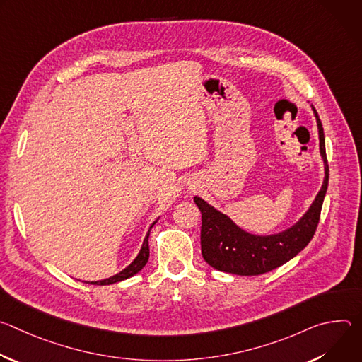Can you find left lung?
Here are the masks:
<instances>
[{"instance_id": "1", "label": "left lung", "mask_w": 362, "mask_h": 362, "mask_svg": "<svg viewBox=\"0 0 362 362\" xmlns=\"http://www.w3.org/2000/svg\"><path fill=\"white\" fill-rule=\"evenodd\" d=\"M313 112L318 124L325 177L315 200L295 225L274 235H253L239 228L228 215L202 197L194 196L193 200L202 214V256L212 268L242 276L262 275L291 261L311 242L320 222L329 177L322 123L315 107Z\"/></svg>"}]
</instances>
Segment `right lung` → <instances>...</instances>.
Here are the masks:
<instances>
[{
  "instance_id": "right-lung-1",
  "label": "right lung",
  "mask_w": 362,
  "mask_h": 362,
  "mask_svg": "<svg viewBox=\"0 0 362 362\" xmlns=\"http://www.w3.org/2000/svg\"><path fill=\"white\" fill-rule=\"evenodd\" d=\"M154 223H156V222H154ZM154 223H153V225H154ZM153 225L150 226V229L153 228ZM150 229H148V232H147V235H146V238H144V240H143V245H141L140 252L137 253V256L134 257V261H133L129 267H126L123 271H120L119 274H116V275H113V276H110V278H107V279L91 281V282H86V284H93V285H112V284L124 281V279H127V278L136 275L137 272H140V271L144 268V265L147 264V261H148V235H150Z\"/></svg>"
}]
</instances>
